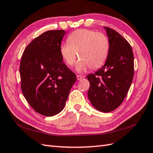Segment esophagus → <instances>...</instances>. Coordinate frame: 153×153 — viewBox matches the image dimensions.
<instances>
[{
  "label": "esophagus",
  "instance_id": "1",
  "mask_svg": "<svg viewBox=\"0 0 153 153\" xmlns=\"http://www.w3.org/2000/svg\"><path fill=\"white\" fill-rule=\"evenodd\" d=\"M84 78V76H83L82 75H77V80H81Z\"/></svg>",
  "mask_w": 153,
  "mask_h": 153
}]
</instances>
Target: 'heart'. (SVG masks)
I'll list each match as a JSON object with an SVG mask.
<instances>
[{"mask_svg":"<svg viewBox=\"0 0 153 153\" xmlns=\"http://www.w3.org/2000/svg\"><path fill=\"white\" fill-rule=\"evenodd\" d=\"M68 42L61 45V55L70 66L75 64L79 55L80 60L76 65L79 72L85 71L89 68L97 69L104 64L108 57L109 40L102 33L82 29L71 33Z\"/></svg>","mask_w":153,"mask_h":153,"instance_id":"obj_1","label":"heart"}]
</instances>
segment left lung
<instances>
[{
  "instance_id": "1",
  "label": "left lung",
  "mask_w": 153,
  "mask_h": 153,
  "mask_svg": "<svg viewBox=\"0 0 153 153\" xmlns=\"http://www.w3.org/2000/svg\"><path fill=\"white\" fill-rule=\"evenodd\" d=\"M110 48L104 66L87 75L90 83L88 97L100 112H109L121 105L134 78V53L130 44L112 29L105 27Z\"/></svg>"
}]
</instances>
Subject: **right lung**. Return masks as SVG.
Masks as SVG:
<instances>
[{
	"mask_svg": "<svg viewBox=\"0 0 153 153\" xmlns=\"http://www.w3.org/2000/svg\"><path fill=\"white\" fill-rule=\"evenodd\" d=\"M64 30H50L35 38L22 54L19 74L23 95L35 112L46 116L65 106L76 76L64 62L60 44Z\"/></svg>",
	"mask_w": 153,
	"mask_h": 153,
	"instance_id": "right-lung-1",
	"label": "right lung"
}]
</instances>
